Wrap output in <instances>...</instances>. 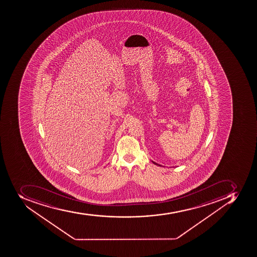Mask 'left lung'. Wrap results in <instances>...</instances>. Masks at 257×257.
<instances>
[{
  "mask_svg": "<svg viewBox=\"0 0 257 257\" xmlns=\"http://www.w3.org/2000/svg\"><path fill=\"white\" fill-rule=\"evenodd\" d=\"M153 163H154V164H155V165H158L159 166V167H161V165H159V164H158V163H155V162H153Z\"/></svg>",
  "mask_w": 257,
  "mask_h": 257,
  "instance_id": "8db88e82",
  "label": "left lung"
}]
</instances>
